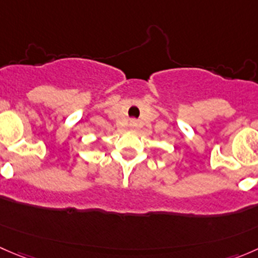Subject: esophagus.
I'll return each mask as SVG.
<instances>
[{
  "instance_id": "obj_1",
  "label": "esophagus",
  "mask_w": 258,
  "mask_h": 258,
  "mask_svg": "<svg viewBox=\"0 0 258 258\" xmlns=\"http://www.w3.org/2000/svg\"><path fill=\"white\" fill-rule=\"evenodd\" d=\"M135 124H136V122H135V121H131V126H135Z\"/></svg>"
}]
</instances>
